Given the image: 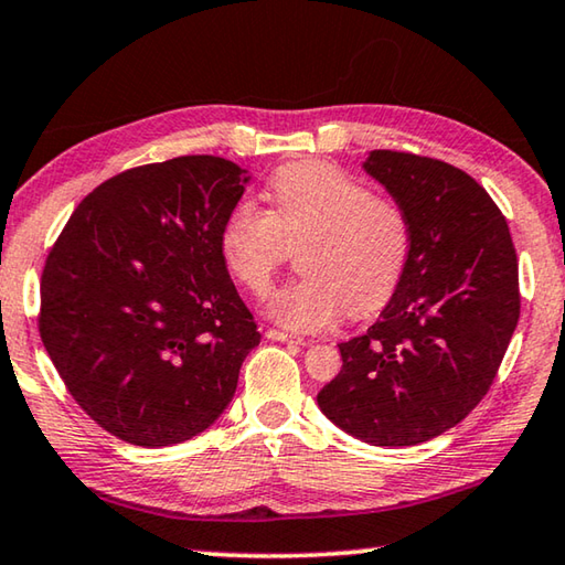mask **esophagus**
Masks as SVG:
<instances>
[{"label": "esophagus", "mask_w": 565, "mask_h": 565, "mask_svg": "<svg viewBox=\"0 0 565 565\" xmlns=\"http://www.w3.org/2000/svg\"><path fill=\"white\" fill-rule=\"evenodd\" d=\"M266 339H271V341H281V343H299V347H303V339H299V337H291V333L279 331V329H266Z\"/></svg>", "instance_id": "obj_1"}]
</instances>
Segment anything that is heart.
I'll list each match as a JSON object with an SVG mask.
<instances>
[{"label":"heart","mask_w":565,"mask_h":565,"mask_svg":"<svg viewBox=\"0 0 565 565\" xmlns=\"http://www.w3.org/2000/svg\"><path fill=\"white\" fill-rule=\"evenodd\" d=\"M266 212L238 202L226 214L218 248L226 269L256 296L269 294L289 246H299V279L271 296L269 317L291 331H319L366 317L396 291L411 254V224L394 199L374 196L361 179L299 161L269 181Z\"/></svg>","instance_id":"1"}]
</instances>
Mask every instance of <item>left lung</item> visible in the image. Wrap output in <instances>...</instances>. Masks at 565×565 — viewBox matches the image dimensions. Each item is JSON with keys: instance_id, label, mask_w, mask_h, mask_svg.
<instances>
[{"instance_id": "left-lung-1", "label": "left lung", "mask_w": 565, "mask_h": 565, "mask_svg": "<svg viewBox=\"0 0 565 565\" xmlns=\"http://www.w3.org/2000/svg\"><path fill=\"white\" fill-rule=\"evenodd\" d=\"M411 224L394 296L319 406L371 446H416L471 414L493 384L521 313L509 224L473 177L446 161L376 149L363 161Z\"/></svg>"}]
</instances>
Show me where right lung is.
Wrapping results in <instances>:
<instances>
[{
  "mask_svg": "<svg viewBox=\"0 0 565 565\" xmlns=\"http://www.w3.org/2000/svg\"><path fill=\"white\" fill-rule=\"evenodd\" d=\"M246 181L209 154L127 169L84 196L46 256L44 349L121 441L159 448L206 431L259 347L218 248Z\"/></svg>",
  "mask_w": 565,
  "mask_h": 565,
  "instance_id": "1",
  "label": "right lung"
}]
</instances>
